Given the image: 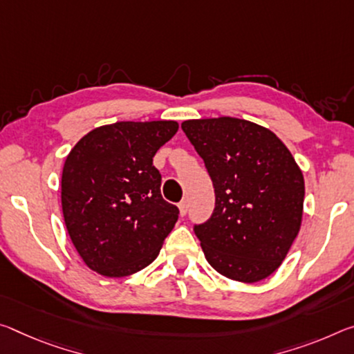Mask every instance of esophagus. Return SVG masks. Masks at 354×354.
Returning a JSON list of instances; mask_svg holds the SVG:
<instances>
[{
  "label": "esophagus",
  "mask_w": 354,
  "mask_h": 354,
  "mask_svg": "<svg viewBox=\"0 0 354 354\" xmlns=\"http://www.w3.org/2000/svg\"><path fill=\"white\" fill-rule=\"evenodd\" d=\"M179 212H181V216H186L187 214V209H189V203L186 200H183V201H179Z\"/></svg>",
  "instance_id": "34e87169"
}]
</instances>
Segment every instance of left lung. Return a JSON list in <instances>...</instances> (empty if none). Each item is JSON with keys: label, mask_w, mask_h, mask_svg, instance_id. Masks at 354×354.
Masks as SVG:
<instances>
[{"label": "left lung", "mask_w": 354, "mask_h": 354, "mask_svg": "<svg viewBox=\"0 0 354 354\" xmlns=\"http://www.w3.org/2000/svg\"><path fill=\"white\" fill-rule=\"evenodd\" d=\"M203 159L216 205L194 223L209 265L228 279L258 282L276 271L298 236L304 178L271 131L238 118L184 121Z\"/></svg>", "instance_id": "8db88e82"}]
</instances>
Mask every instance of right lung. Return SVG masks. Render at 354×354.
I'll return each mask as SVG.
<instances>
[{"label": "right lung", "mask_w": 354, "mask_h": 354, "mask_svg": "<svg viewBox=\"0 0 354 354\" xmlns=\"http://www.w3.org/2000/svg\"><path fill=\"white\" fill-rule=\"evenodd\" d=\"M176 132L175 121H121L86 133L67 156L64 222L93 271L124 277L159 255L179 209L162 198L153 157Z\"/></svg>", "instance_id": "1"}]
</instances>
